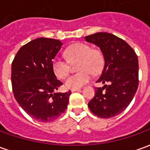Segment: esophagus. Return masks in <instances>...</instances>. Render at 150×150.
<instances>
[{"label": "esophagus", "mask_w": 150, "mask_h": 150, "mask_svg": "<svg viewBox=\"0 0 150 150\" xmlns=\"http://www.w3.org/2000/svg\"><path fill=\"white\" fill-rule=\"evenodd\" d=\"M80 88H71V91H72V92H74V91H78V90H79Z\"/></svg>", "instance_id": "1"}]
</instances>
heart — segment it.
<instances>
[{"label":"heart","mask_w":150,"mask_h":150,"mask_svg":"<svg viewBox=\"0 0 150 150\" xmlns=\"http://www.w3.org/2000/svg\"><path fill=\"white\" fill-rule=\"evenodd\" d=\"M65 56L70 63L78 62L76 70L79 71L66 80L65 86L67 88H80L91 79V73L98 74L104 68V57L102 51L97 48H91L87 43L72 44L65 50ZM67 61L61 58L53 60L52 70L56 77L63 79L69 75L70 65Z\"/></svg>","instance_id":"1"}]
</instances>
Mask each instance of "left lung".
<instances>
[{
    "mask_svg": "<svg viewBox=\"0 0 150 150\" xmlns=\"http://www.w3.org/2000/svg\"><path fill=\"white\" fill-rule=\"evenodd\" d=\"M88 42L100 48L104 66L96 88L94 97L88 102L91 112L101 118L119 115L129 106L138 88V59L125 41L106 32L85 37Z\"/></svg>",
    "mask_w": 150,
    "mask_h": 150,
    "instance_id": "obj_1",
    "label": "left lung"
}]
</instances>
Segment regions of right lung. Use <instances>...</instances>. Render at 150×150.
Instances as JSON below:
<instances>
[{"mask_svg": "<svg viewBox=\"0 0 150 150\" xmlns=\"http://www.w3.org/2000/svg\"><path fill=\"white\" fill-rule=\"evenodd\" d=\"M62 43L39 38L22 46L12 62L14 97L22 109L38 121L50 122L67 108L71 91L55 92L62 84L52 70V62Z\"/></svg>", "mask_w": 150, "mask_h": 150, "instance_id": "1", "label": "right lung"}]
</instances>
